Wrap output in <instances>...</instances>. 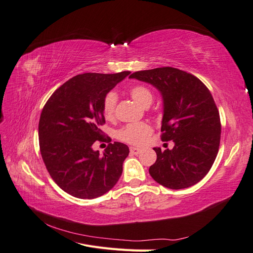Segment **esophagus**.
Here are the masks:
<instances>
[{
    "label": "esophagus",
    "mask_w": 253,
    "mask_h": 253,
    "mask_svg": "<svg viewBox=\"0 0 253 253\" xmlns=\"http://www.w3.org/2000/svg\"><path fill=\"white\" fill-rule=\"evenodd\" d=\"M129 152H131V154H133V155H138L141 153V149L136 148V147H131L129 148Z\"/></svg>",
    "instance_id": "obj_1"
}]
</instances>
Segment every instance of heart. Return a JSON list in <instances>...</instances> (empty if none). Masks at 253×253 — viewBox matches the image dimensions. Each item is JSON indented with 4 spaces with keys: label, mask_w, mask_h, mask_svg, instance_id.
I'll use <instances>...</instances> for the list:
<instances>
[{
    "label": "heart",
    "mask_w": 253,
    "mask_h": 253,
    "mask_svg": "<svg viewBox=\"0 0 253 253\" xmlns=\"http://www.w3.org/2000/svg\"><path fill=\"white\" fill-rule=\"evenodd\" d=\"M129 95L137 103L143 106V108H148L153 101V94L151 93V90L143 85H135L131 87ZM116 103V93L110 91V93L105 95L102 102V112L106 119H112L114 117ZM152 132L153 129L148 124H145V122H136V124H129L120 128L117 133V137L118 139L126 143L140 145L148 140Z\"/></svg>",
    "instance_id": "b5f03b06"
}]
</instances>
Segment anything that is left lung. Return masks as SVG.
Instances as JSON below:
<instances>
[{
	"label": "left lung",
	"instance_id": "1",
	"mask_svg": "<svg viewBox=\"0 0 253 253\" xmlns=\"http://www.w3.org/2000/svg\"><path fill=\"white\" fill-rule=\"evenodd\" d=\"M129 78L160 91L162 140L174 142L172 150L154 148L157 159L149 169L152 178L173 190L195 185L210 171L219 148V113L210 90L195 76L169 66L136 72Z\"/></svg>",
	"mask_w": 253,
	"mask_h": 253
}]
</instances>
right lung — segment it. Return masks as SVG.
Returning a JSON list of instances; mask_svg holds the SVG:
<instances>
[{
  "label": "right lung",
  "mask_w": 253,
  "mask_h": 253,
  "mask_svg": "<svg viewBox=\"0 0 253 253\" xmlns=\"http://www.w3.org/2000/svg\"><path fill=\"white\" fill-rule=\"evenodd\" d=\"M129 74L77 75L56 89L44 105L39 121L41 155L53 181L72 196L99 197L120 178L129 153L127 145L109 143L100 155L93 144L104 141L100 126L105 124V95Z\"/></svg>",
  "instance_id": "add662e5"
}]
</instances>
